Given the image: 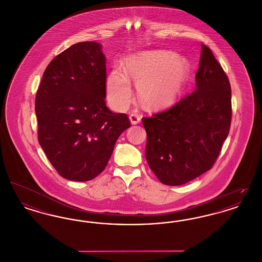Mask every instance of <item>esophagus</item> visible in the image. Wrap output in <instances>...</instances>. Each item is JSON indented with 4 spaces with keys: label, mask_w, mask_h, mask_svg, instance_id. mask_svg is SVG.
<instances>
[{
    "label": "esophagus",
    "mask_w": 262,
    "mask_h": 262,
    "mask_svg": "<svg viewBox=\"0 0 262 262\" xmlns=\"http://www.w3.org/2000/svg\"><path fill=\"white\" fill-rule=\"evenodd\" d=\"M140 120H141V118H140L139 115H137V114H130L129 121H130V123L133 125H137L138 123H140Z\"/></svg>",
    "instance_id": "1"
}]
</instances>
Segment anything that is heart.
Here are the masks:
<instances>
[{"label":"heart","instance_id":"obj_1","mask_svg":"<svg viewBox=\"0 0 262 262\" xmlns=\"http://www.w3.org/2000/svg\"><path fill=\"white\" fill-rule=\"evenodd\" d=\"M125 73L115 69L107 77V98L113 108L125 109L133 90L128 77L137 83L139 99L150 109H163L172 105L187 80L186 60L169 51H153L129 57Z\"/></svg>","mask_w":262,"mask_h":262}]
</instances>
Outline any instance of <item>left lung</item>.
<instances>
[{
  "label": "left lung",
  "mask_w": 262,
  "mask_h": 262,
  "mask_svg": "<svg viewBox=\"0 0 262 262\" xmlns=\"http://www.w3.org/2000/svg\"><path fill=\"white\" fill-rule=\"evenodd\" d=\"M195 90L170 109L142 118L150 169L167 186H181L210 170L232 119L231 85L212 51L201 44Z\"/></svg>",
  "instance_id": "obj_1"
}]
</instances>
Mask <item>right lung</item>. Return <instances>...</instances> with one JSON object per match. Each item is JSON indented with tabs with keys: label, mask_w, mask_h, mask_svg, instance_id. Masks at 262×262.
<instances>
[{
	"label": "right lung",
	"mask_w": 262,
	"mask_h": 262,
	"mask_svg": "<svg viewBox=\"0 0 262 262\" xmlns=\"http://www.w3.org/2000/svg\"><path fill=\"white\" fill-rule=\"evenodd\" d=\"M106 58L97 42H79L46 68L35 98L38 141L62 178L86 182L105 169L130 126L106 106Z\"/></svg>",
	"instance_id": "obj_1"
}]
</instances>
